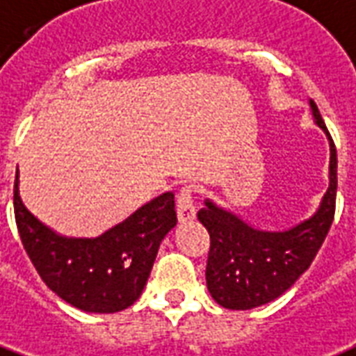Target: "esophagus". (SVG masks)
<instances>
[{
  "instance_id": "obj_1",
  "label": "esophagus",
  "mask_w": 356,
  "mask_h": 356,
  "mask_svg": "<svg viewBox=\"0 0 356 356\" xmlns=\"http://www.w3.org/2000/svg\"><path fill=\"white\" fill-rule=\"evenodd\" d=\"M176 211H178V221L191 222L197 217V209L193 204V189L191 187H181L178 193V202H176Z\"/></svg>"
}]
</instances>
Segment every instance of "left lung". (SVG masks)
Instances as JSON below:
<instances>
[{
    "mask_svg": "<svg viewBox=\"0 0 356 356\" xmlns=\"http://www.w3.org/2000/svg\"><path fill=\"white\" fill-rule=\"evenodd\" d=\"M314 124L329 140V187L318 209L286 230H261L211 198L197 213L209 234L206 286L217 305L250 310L275 301L307 271L334 219L338 158L316 102L308 100Z\"/></svg>",
    "mask_w": 356,
    "mask_h": 356,
    "instance_id": "left-lung-1",
    "label": "left lung"
}]
</instances>
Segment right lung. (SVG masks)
<instances>
[{
    "instance_id": "add662e5",
    "label": "right lung",
    "mask_w": 356,
    "mask_h": 356,
    "mask_svg": "<svg viewBox=\"0 0 356 356\" xmlns=\"http://www.w3.org/2000/svg\"><path fill=\"white\" fill-rule=\"evenodd\" d=\"M15 216L24 249L46 286L90 314L120 312L139 299L159 243L176 227L175 195L167 191L96 238H68L26 208L18 172Z\"/></svg>"
}]
</instances>
